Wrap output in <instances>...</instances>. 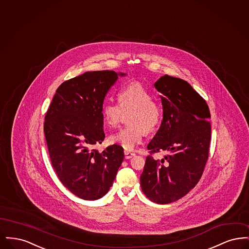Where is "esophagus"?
<instances>
[{"label":"esophagus","mask_w":249,"mask_h":249,"mask_svg":"<svg viewBox=\"0 0 249 249\" xmlns=\"http://www.w3.org/2000/svg\"><path fill=\"white\" fill-rule=\"evenodd\" d=\"M124 154H125V159H127V160H129L130 158H132L133 156H135L134 153H131V152H129V151H125Z\"/></svg>","instance_id":"1"}]
</instances>
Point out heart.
Instances as JSON below:
<instances>
[{
  "instance_id": "heart-1",
  "label": "heart",
  "mask_w": 249,
  "mask_h": 249,
  "mask_svg": "<svg viewBox=\"0 0 249 249\" xmlns=\"http://www.w3.org/2000/svg\"><path fill=\"white\" fill-rule=\"evenodd\" d=\"M119 104L106 102L102 107L105 122L110 127L119 123L123 112L131 111L130 126L119 130L109 137L113 144H118L126 151H132L142 142L144 132L154 130L161 120V108L152 99L151 92L139 82H131L123 87L118 93Z\"/></svg>"
}]
</instances>
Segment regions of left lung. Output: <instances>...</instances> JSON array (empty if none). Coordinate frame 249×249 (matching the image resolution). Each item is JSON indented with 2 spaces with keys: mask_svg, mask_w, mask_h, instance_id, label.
Masks as SVG:
<instances>
[{
  "mask_svg": "<svg viewBox=\"0 0 249 249\" xmlns=\"http://www.w3.org/2000/svg\"><path fill=\"white\" fill-rule=\"evenodd\" d=\"M160 92L163 117L147 145L140 182L143 194L160 204L178 201L201 179L209 156L211 118L205 100L187 81L170 75L154 84ZM164 151L161 160L153 154Z\"/></svg>",
  "mask_w": 249,
  "mask_h": 249,
  "instance_id": "obj_1",
  "label": "left lung"
}]
</instances>
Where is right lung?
Listing matches in <instances>:
<instances>
[{
    "mask_svg": "<svg viewBox=\"0 0 249 249\" xmlns=\"http://www.w3.org/2000/svg\"><path fill=\"white\" fill-rule=\"evenodd\" d=\"M119 75L125 73L87 71L63 82L45 117L52 167L66 189L87 201L107 194L123 161V148L118 144L102 152L94 148L105 140L102 107Z\"/></svg>",
    "mask_w": 249,
    "mask_h": 249,
    "instance_id": "right-lung-1",
    "label": "right lung"
}]
</instances>
